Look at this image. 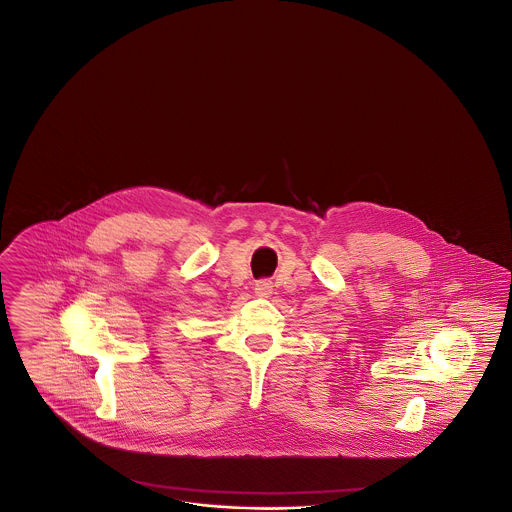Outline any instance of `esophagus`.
<instances>
[{
    "label": "esophagus",
    "mask_w": 512,
    "mask_h": 512,
    "mask_svg": "<svg viewBox=\"0 0 512 512\" xmlns=\"http://www.w3.org/2000/svg\"><path fill=\"white\" fill-rule=\"evenodd\" d=\"M255 293H257L259 297H268V295L272 293V282H270V280H259V282L255 284Z\"/></svg>",
    "instance_id": "1"
}]
</instances>
